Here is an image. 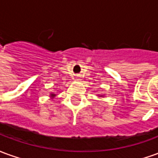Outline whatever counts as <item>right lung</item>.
<instances>
[{
  "label": "right lung",
  "mask_w": 158,
  "mask_h": 158,
  "mask_svg": "<svg viewBox=\"0 0 158 158\" xmlns=\"http://www.w3.org/2000/svg\"><path fill=\"white\" fill-rule=\"evenodd\" d=\"M52 96H53V95H52Z\"/></svg>",
  "instance_id": "right-lung-1"
}]
</instances>
